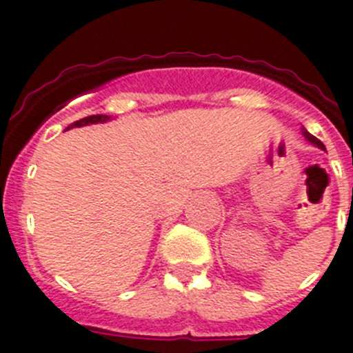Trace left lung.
Wrapping results in <instances>:
<instances>
[{
  "mask_svg": "<svg viewBox=\"0 0 353 353\" xmlns=\"http://www.w3.org/2000/svg\"><path fill=\"white\" fill-rule=\"evenodd\" d=\"M302 134H304L305 139H307V142H311V143H312V145H316V147H320V149H323V151H325V145H323V143H321V142H320V140H318V139H316V137H312V134H311V133H309V131H307V130H305V128H302Z\"/></svg>",
  "mask_w": 353,
  "mask_h": 353,
  "instance_id": "obj_1",
  "label": "left lung"
}]
</instances>
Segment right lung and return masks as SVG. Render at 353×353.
I'll use <instances>...</instances> for the list:
<instances>
[{
    "label": "right lung",
    "instance_id": "1",
    "mask_svg": "<svg viewBox=\"0 0 353 353\" xmlns=\"http://www.w3.org/2000/svg\"><path fill=\"white\" fill-rule=\"evenodd\" d=\"M106 121H110L108 115H90V117L79 119V121L72 122L67 130H70V128H81V125H88V124H99V122H106Z\"/></svg>",
    "mask_w": 353,
    "mask_h": 353
}]
</instances>
